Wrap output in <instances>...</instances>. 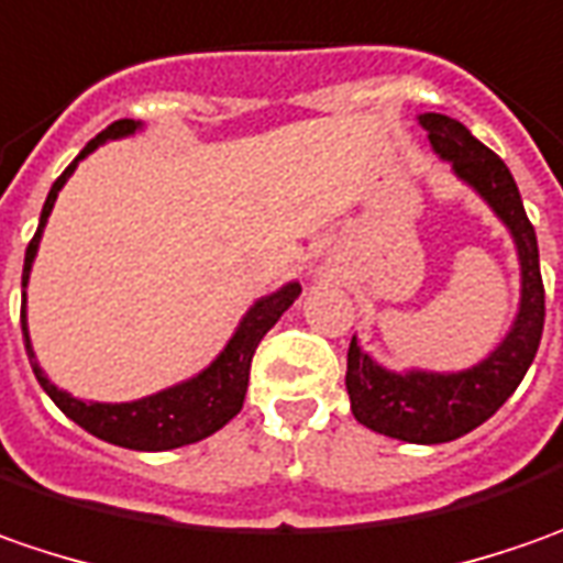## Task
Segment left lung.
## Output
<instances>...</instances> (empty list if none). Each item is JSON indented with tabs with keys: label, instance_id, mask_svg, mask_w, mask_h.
<instances>
[{
	"label": "left lung",
	"instance_id": "left-lung-1",
	"mask_svg": "<svg viewBox=\"0 0 563 563\" xmlns=\"http://www.w3.org/2000/svg\"><path fill=\"white\" fill-rule=\"evenodd\" d=\"M420 124L430 133V143L445 162H452L461 180L474 186L476 192L493 205V211L508 223L520 274L523 296L511 333L483 364L461 374H389L371 361L352 340L349 345V371L345 389L352 398V415L367 430L401 442L437 445L452 442L476 430L511 398L520 386L527 367L533 364L536 349L542 340L545 323V286L539 274V245L536 230L520 192L514 184L508 165L471 136V130L445 114H420Z\"/></svg>",
	"mask_w": 563,
	"mask_h": 563
}]
</instances>
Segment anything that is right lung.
Here are the masks:
<instances>
[{
  "instance_id": "1",
  "label": "right lung",
  "mask_w": 563,
  "mask_h": 563,
  "mask_svg": "<svg viewBox=\"0 0 563 563\" xmlns=\"http://www.w3.org/2000/svg\"><path fill=\"white\" fill-rule=\"evenodd\" d=\"M136 121H114L108 124L96 140H89L87 148L65 167V174L52 184L46 205H43V214H40V227L33 233V240L27 245V255H24V277L21 286H27L30 264L36 258V245H40V233L49 221V211L55 199H58V189L68 184V177L74 174L77 162L89 155L92 148L106 140H118L136 130ZM301 286L299 283H289L277 289L274 296L262 299L240 323V330L233 333V340L227 342L218 361L202 371L199 377L186 379L174 389H165L158 396L140 398V401H126V405H99V401H80V398L62 393L49 377L40 371V364L33 358V349H30L27 323H24V308H21V330H24V345H27V358L33 374L40 379V386L49 393V398L65 411V415L80 423L87 433L92 437L106 439L111 445H121V449H136V452H165V449H180L189 442H199V439L218 433L227 420L240 415L245 401V389H249V371H252V355L258 349V342L264 340V333L280 320V314L299 299Z\"/></svg>"
}]
</instances>
